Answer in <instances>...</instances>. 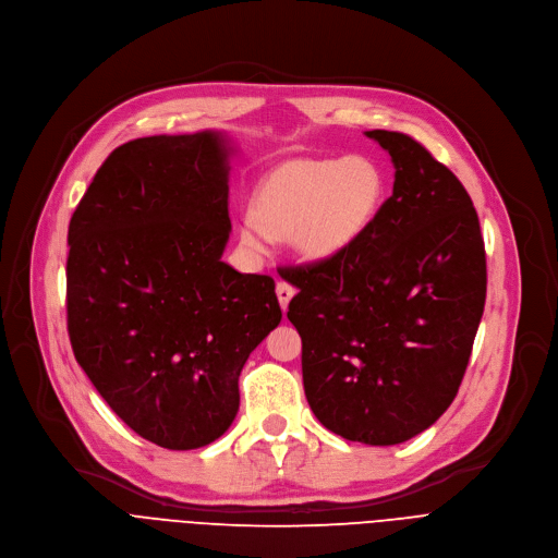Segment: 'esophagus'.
<instances>
[{"instance_id":"1","label":"esophagus","mask_w":558,"mask_h":558,"mask_svg":"<svg viewBox=\"0 0 558 558\" xmlns=\"http://www.w3.org/2000/svg\"><path fill=\"white\" fill-rule=\"evenodd\" d=\"M293 293H295V289L289 284V282H278V287H276V295H278V303H280V307H282V312H287V307H289V301L293 299Z\"/></svg>"}]
</instances>
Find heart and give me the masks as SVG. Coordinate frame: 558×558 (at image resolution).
<instances>
[{
  "mask_svg": "<svg viewBox=\"0 0 558 558\" xmlns=\"http://www.w3.org/2000/svg\"><path fill=\"white\" fill-rule=\"evenodd\" d=\"M386 197L384 170L365 155L293 159L259 183L255 213L242 215L246 248L265 253L271 235L314 263L345 253L375 225Z\"/></svg>",
  "mask_w": 558,
  "mask_h": 558,
  "instance_id": "heart-1",
  "label": "heart"
}]
</instances>
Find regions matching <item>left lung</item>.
Returning <instances> with one entry per match:
<instances>
[{"mask_svg":"<svg viewBox=\"0 0 558 558\" xmlns=\"http://www.w3.org/2000/svg\"><path fill=\"white\" fill-rule=\"evenodd\" d=\"M390 155L392 195L345 253L287 269L318 422L392 447L458 395L487 299L485 242L460 179L401 132H365Z\"/></svg>","mask_w":558,"mask_h":558,"instance_id":"1","label":"left lung"}]
</instances>
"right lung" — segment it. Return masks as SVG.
I'll return each mask as SVG.
<instances>
[{
	"mask_svg": "<svg viewBox=\"0 0 558 558\" xmlns=\"http://www.w3.org/2000/svg\"><path fill=\"white\" fill-rule=\"evenodd\" d=\"M231 157L217 130L130 141L69 221L73 354L111 411L170 451L229 430L242 367L282 318L274 278L221 259Z\"/></svg>",
	"mask_w": 558,
	"mask_h": 558,
	"instance_id": "right-lung-1",
	"label": "right lung"
}]
</instances>
